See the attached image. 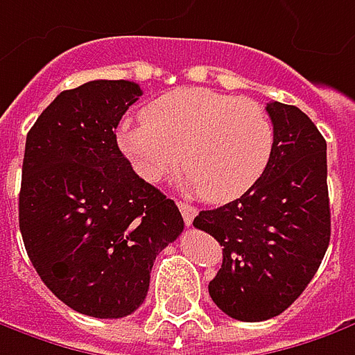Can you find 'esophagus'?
I'll return each instance as SVG.
<instances>
[{
  "mask_svg": "<svg viewBox=\"0 0 355 355\" xmlns=\"http://www.w3.org/2000/svg\"><path fill=\"white\" fill-rule=\"evenodd\" d=\"M178 208H180V214H182V218H184V223L193 224L194 216H196V208L193 205H189V202H178Z\"/></svg>",
  "mask_w": 355,
  "mask_h": 355,
  "instance_id": "obj_1",
  "label": "esophagus"
}]
</instances>
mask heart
Returning <instances> with one entry per match:
<instances>
[{
    "instance_id": "heart-1",
    "label": "heart",
    "mask_w": 355,
    "mask_h": 355,
    "mask_svg": "<svg viewBox=\"0 0 355 355\" xmlns=\"http://www.w3.org/2000/svg\"><path fill=\"white\" fill-rule=\"evenodd\" d=\"M116 145L135 173L159 182L178 168L184 193L210 202L244 194L266 171L274 129L260 103L205 87H178L143 109V121H123Z\"/></svg>"
}]
</instances>
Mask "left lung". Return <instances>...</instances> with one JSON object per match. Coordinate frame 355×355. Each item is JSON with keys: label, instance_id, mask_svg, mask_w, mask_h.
Returning <instances> with one entry per match:
<instances>
[{"label": "left lung", "instance_id": "left-lung-1", "mask_svg": "<svg viewBox=\"0 0 355 355\" xmlns=\"http://www.w3.org/2000/svg\"><path fill=\"white\" fill-rule=\"evenodd\" d=\"M274 145L262 177L240 198L200 210L194 226L223 246L212 302L234 320L282 314L314 278L330 244L326 141L294 105H266Z\"/></svg>", "mask_w": 355, "mask_h": 355}]
</instances>
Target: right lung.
<instances>
[{"mask_svg": "<svg viewBox=\"0 0 355 355\" xmlns=\"http://www.w3.org/2000/svg\"><path fill=\"white\" fill-rule=\"evenodd\" d=\"M143 95L132 81L59 93L27 132L19 193L25 250L63 304L93 318L132 314L157 254L184 220L116 145L121 116Z\"/></svg>", "mask_w": 355, "mask_h": 355, "instance_id": "right-lung-1", "label": "right lung"}]
</instances>
